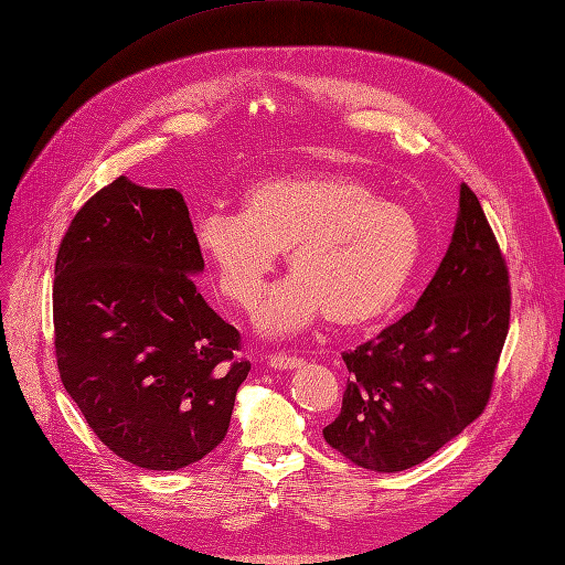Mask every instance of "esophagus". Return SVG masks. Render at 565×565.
Wrapping results in <instances>:
<instances>
[{
	"label": "esophagus",
	"mask_w": 565,
	"mask_h": 565,
	"mask_svg": "<svg viewBox=\"0 0 565 565\" xmlns=\"http://www.w3.org/2000/svg\"><path fill=\"white\" fill-rule=\"evenodd\" d=\"M267 364L273 366V370H284V372H288V370H300V366H302V360H300V358H296V355L275 353V355H269V358H267Z\"/></svg>",
	"instance_id": "34e87169"
}]
</instances>
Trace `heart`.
Listing matches in <instances>:
<instances>
[{
    "label": "heart",
    "mask_w": 565,
    "mask_h": 565,
    "mask_svg": "<svg viewBox=\"0 0 565 565\" xmlns=\"http://www.w3.org/2000/svg\"><path fill=\"white\" fill-rule=\"evenodd\" d=\"M193 247L216 288L249 309L288 252L290 275L256 309L267 334H290L318 316L364 328L387 316L418 267V216L360 178L330 170L263 180L242 193L239 214L193 218Z\"/></svg>",
    "instance_id": "heart-1"
}]
</instances>
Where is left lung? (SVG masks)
<instances>
[{"label":"left lung","instance_id":"left-lung-1","mask_svg":"<svg viewBox=\"0 0 565 565\" xmlns=\"http://www.w3.org/2000/svg\"><path fill=\"white\" fill-rule=\"evenodd\" d=\"M508 323V267L461 184L450 247L418 305L341 355L351 379L326 440L376 473L425 461L484 411Z\"/></svg>","mask_w":565,"mask_h":565}]
</instances>
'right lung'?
I'll return each mask as SVG.
<instances>
[{"mask_svg": "<svg viewBox=\"0 0 565 565\" xmlns=\"http://www.w3.org/2000/svg\"><path fill=\"white\" fill-rule=\"evenodd\" d=\"M205 263L178 189L129 178L73 216L53 286L62 383L92 431L140 469L180 471L222 444L252 364L203 300Z\"/></svg>", "mask_w": 565, "mask_h": 565, "instance_id": "obj_1", "label": "right lung"}]
</instances>
